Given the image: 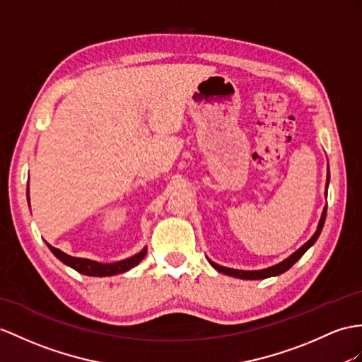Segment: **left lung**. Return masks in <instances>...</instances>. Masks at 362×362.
Returning a JSON list of instances; mask_svg holds the SVG:
<instances>
[{
	"mask_svg": "<svg viewBox=\"0 0 362 362\" xmlns=\"http://www.w3.org/2000/svg\"><path fill=\"white\" fill-rule=\"evenodd\" d=\"M329 181H330V175L327 173V184H325V198H327V187H329ZM325 215H327V206L324 207L322 210V215H321V219H320V224H318V228H316L315 235L308 240L303 247H299L293 255H290V257L287 259H284L283 262L276 264V266H272V267H267V269H262V270H236V269H228V267H223L219 266V264L210 261V266L216 269L218 272L224 273V275H228V276H235V278H241V279H266V278H270V276H278L281 275V273L287 272L290 267L293 266V264L303 257V255L312 247V245L315 244V241L318 240V236L321 235V230L324 227V221H325Z\"/></svg>",
	"mask_w": 362,
	"mask_h": 362,
	"instance_id": "8db88e82",
	"label": "left lung"
}]
</instances>
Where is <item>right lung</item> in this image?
I'll return each instance as SVG.
<instances>
[{
	"label": "right lung",
	"mask_w": 362,
	"mask_h": 362,
	"mask_svg": "<svg viewBox=\"0 0 362 362\" xmlns=\"http://www.w3.org/2000/svg\"><path fill=\"white\" fill-rule=\"evenodd\" d=\"M28 201H29V186H28ZM47 247L61 262H64L66 266L72 267L76 272L83 273V275H87V276H112V275H118V273H124V272L130 270L132 267L138 266L139 261L143 259L147 253V249L144 247L139 253L134 255V257H130L127 259L112 262V264H103V262H96L92 259H86V258L70 257V255L61 252L59 249L52 247L50 244H47Z\"/></svg>",
	"instance_id": "add662e5"
}]
</instances>
